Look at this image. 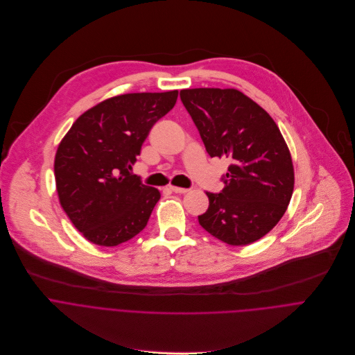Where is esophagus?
<instances>
[{
	"instance_id": "obj_1",
	"label": "esophagus",
	"mask_w": 355,
	"mask_h": 355,
	"mask_svg": "<svg viewBox=\"0 0 355 355\" xmlns=\"http://www.w3.org/2000/svg\"><path fill=\"white\" fill-rule=\"evenodd\" d=\"M169 189L173 191V193H179V194H184L189 191V189H184V187H176V186H169Z\"/></svg>"
}]
</instances>
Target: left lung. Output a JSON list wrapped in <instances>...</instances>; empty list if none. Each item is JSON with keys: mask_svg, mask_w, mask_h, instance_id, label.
Here are the masks:
<instances>
[{"mask_svg": "<svg viewBox=\"0 0 355 355\" xmlns=\"http://www.w3.org/2000/svg\"><path fill=\"white\" fill-rule=\"evenodd\" d=\"M180 99L208 155L230 161L224 189L207 191L200 225L232 246L259 241L284 216L294 191L293 159L279 128L238 89H183Z\"/></svg>", "mask_w": 355, "mask_h": 355, "instance_id": "left-lung-1", "label": "left lung"}]
</instances>
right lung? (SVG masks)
Segmentation results:
<instances>
[{"label":"right lung","instance_id":"obj_1","mask_svg":"<svg viewBox=\"0 0 355 355\" xmlns=\"http://www.w3.org/2000/svg\"><path fill=\"white\" fill-rule=\"evenodd\" d=\"M176 99L178 91L106 99L81 114L61 139L54 159L58 200L89 242L117 246L147 227L161 193L130 171L150 130Z\"/></svg>","mask_w":355,"mask_h":355}]
</instances>
